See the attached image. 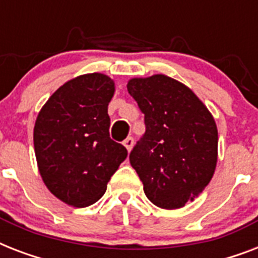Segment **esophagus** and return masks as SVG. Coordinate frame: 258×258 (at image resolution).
I'll list each match as a JSON object with an SVG mask.
<instances>
[{"label": "esophagus", "mask_w": 258, "mask_h": 258, "mask_svg": "<svg viewBox=\"0 0 258 258\" xmlns=\"http://www.w3.org/2000/svg\"><path fill=\"white\" fill-rule=\"evenodd\" d=\"M123 146L127 149V151H131V149H133L134 146L133 138H127V139H124V141H123Z\"/></svg>", "instance_id": "34e87169"}]
</instances>
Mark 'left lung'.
<instances>
[{
	"mask_svg": "<svg viewBox=\"0 0 258 258\" xmlns=\"http://www.w3.org/2000/svg\"><path fill=\"white\" fill-rule=\"evenodd\" d=\"M127 89L146 124L130 163L154 205L182 208L204 191L216 171V120L191 89L166 75L134 78Z\"/></svg>",
	"mask_w": 258,
	"mask_h": 258,
	"instance_id": "8db88e82",
	"label": "left lung"
}]
</instances>
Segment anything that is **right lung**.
I'll list each match as a JSON object with an SVG mask.
<instances>
[{
	"mask_svg": "<svg viewBox=\"0 0 258 258\" xmlns=\"http://www.w3.org/2000/svg\"><path fill=\"white\" fill-rule=\"evenodd\" d=\"M115 83L107 75L86 74L53 92L37 115L34 154L40 175L64 204L86 208L100 200L127 158L109 138L108 103Z\"/></svg>",
	"mask_w": 258,
	"mask_h": 258,
	"instance_id": "right-lung-1",
	"label": "right lung"
}]
</instances>
